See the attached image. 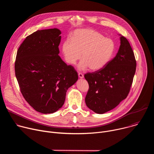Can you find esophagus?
<instances>
[{"mask_svg":"<svg viewBox=\"0 0 154 154\" xmlns=\"http://www.w3.org/2000/svg\"><path fill=\"white\" fill-rule=\"evenodd\" d=\"M78 75H79V77L80 78V79H83V75L82 74V73H80V72H79V74H78Z\"/></svg>","mask_w":154,"mask_h":154,"instance_id":"34e87169","label":"esophagus"}]
</instances>
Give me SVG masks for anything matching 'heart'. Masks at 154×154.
<instances>
[{
    "instance_id": "heart-1",
    "label": "heart",
    "mask_w": 154,
    "mask_h": 154,
    "mask_svg": "<svg viewBox=\"0 0 154 154\" xmlns=\"http://www.w3.org/2000/svg\"><path fill=\"white\" fill-rule=\"evenodd\" d=\"M115 49L113 39L105 38L92 29L75 30L71 39L67 38L61 45L62 54L68 64H74L82 57L77 65L78 69L82 71L88 68L93 71L102 69L112 59Z\"/></svg>"
}]
</instances>
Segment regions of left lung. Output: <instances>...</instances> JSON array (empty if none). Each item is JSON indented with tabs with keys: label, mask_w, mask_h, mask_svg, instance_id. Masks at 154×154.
Masks as SVG:
<instances>
[{
	"label": "left lung",
	"mask_w": 154,
	"mask_h": 154,
	"mask_svg": "<svg viewBox=\"0 0 154 154\" xmlns=\"http://www.w3.org/2000/svg\"><path fill=\"white\" fill-rule=\"evenodd\" d=\"M120 36V46L115 57L102 69L85 74L89 90L85 97L86 106L98 114H103L124 100L133 82L136 60L130 43Z\"/></svg>",
	"instance_id": "8db88e82"
}]
</instances>
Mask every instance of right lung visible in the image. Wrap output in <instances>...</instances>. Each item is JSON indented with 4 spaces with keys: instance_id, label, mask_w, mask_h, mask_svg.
I'll return each mask as SVG.
<instances>
[{
    "instance_id": "right-lung-1",
    "label": "right lung",
    "mask_w": 154,
    "mask_h": 154,
    "mask_svg": "<svg viewBox=\"0 0 154 154\" xmlns=\"http://www.w3.org/2000/svg\"><path fill=\"white\" fill-rule=\"evenodd\" d=\"M61 31L38 30L27 36L19 48L15 75L22 94L36 111L56 112L62 107L69 88L78 74L59 56Z\"/></svg>"
}]
</instances>
